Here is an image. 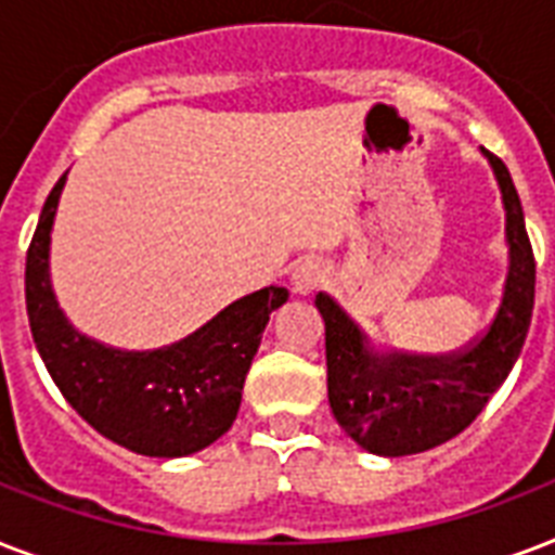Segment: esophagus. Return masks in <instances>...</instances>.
<instances>
[{
	"mask_svg": "<svg viewBox=\"0 0 555 555\" xmlns=\"http://www.w3.org/2000/svg\"><path fill=\"white\" fill-rule=\"evenodd\" d=\"M325 279H328V270H325L322 261L305 259L299 261V264L294 268V273H291V287H294V294L308 296L313 294L317 287L325 285Z\"/></svg>",
	"mask_w": 555,
	"mask_h": 555,
	"instance_id": "esophagus-1",
	"label": "esophagus"
}]
</instances>
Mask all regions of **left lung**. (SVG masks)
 Segmentation results:
<instances>
[{
	"mask_svg": "<svg viewBox=\"0 0 555 555\" xmlns=\"http://www.w3.org/2000/svg\"><path fill=\"white\" fill-rule=\"evenodd\" d=\"M499 181L507 238V279L495 320L455 354H383L328 294H317L325 320L328 403L337 423L371 455H417L447 443L481 414L516 365L535 296V259L525 212L504 160L481 150Z\"/></svg>",
	"mask_w": 555,
	"mask_h": 555,
	"instance_id": "obj_1",
	"label": "left lung"
}]
</instances>
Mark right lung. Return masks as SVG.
Instances as JSON below:
<instances>
[{"label":"right lung","instance_id":"1","mask_svg":"<svg viewBox=\"0 0 555 555\" xmlns=\"http://www.w3.org/2000/svg\"><path fill=\"white\" fill-rule=\"evenodd\" d=\"M68 176V172H65ZM65 176L39 212L25 259V305L48 374L82 421L138 455L186 457L233 426L244 377L285 287H261L227 305L172 346L126 351L77 331L51 287V230Z\"/></svg>","mask_w":555,"mask_h":555}]
</instances>
